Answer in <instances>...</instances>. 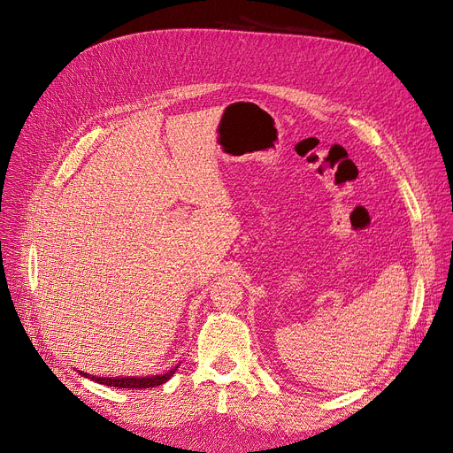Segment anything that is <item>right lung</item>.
Instances as JSON below:
<instances>
[{"label":"right lung","instance_id":"1","mask_svg":"<svg viewBox=\"0 0 453 453\" xmlns=\"http://www.w3.org/2000/svg\"><path fill=\"white\" fill-rule=\"evenodd\" d=\"M178 371V365L165 372V374H156V376H142V378H130V376H123V378H101V376H91V374H84L81 371L82 376L86 378H91L95 380V382H99L103 386H110V388H117V389H149V388H156V386H161L165 384L166 380H171V376Z\"/></svg>","mask_w":453,"mask_h":453}]
</instances>
